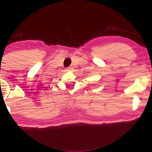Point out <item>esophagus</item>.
Here are the masks:
<instances>
[{"mask_svg": "<svg viewBox=\"0 0 152 152\" xmlns=\"http://www.w3.org/2000/svg\"><path fill=\"white\" fill-rule=\"evenodd\" d=\"M73 69V68L72 67H67L66 68V71H71Z\"/></svg>", "mask_w": 152, "mask_h": 152, "instance_id": "obj_1", "label": "esophagus"}]
</instances>
